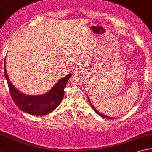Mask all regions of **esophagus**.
<instances>
[{
    "mask_svg": "<svg viewBox=\"0 0 152 152\" xmlns=\"http://www.w3.org/2000/svg\"><path fill=\"white\" fill-rule=\"evenodd\" d=\"M74 71H75V73H81L83 71V69L81 67H77V68L75 69Z\"/></svg>",
    "mask_w": 152,
    "mask_h": 152,
    "instance_id": "1",
    "label": "esophagus"
}]
</instances>
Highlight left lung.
<instances>
[{"label":"left lung","mask_w":152,"mask_h":152,"mask_svg":"<svg viewBox=\"0 0 152 152\" xmlns=\"http://www.w3.org/2000/svg\"><path fill=\"white\" fill-rule=\"evenodd\" d=\"M87 97H88V102H89V104H90V105L91 106V107L93 108V109L94 110V112H95V113H96L97 114H99V116H101L103 117V118H108V119H114V118H114V117H110V116H106V115H104V114H102V113H100V112H99L98 110H97L94 107V106L92 104V103L91 102L90 99H89V97L88 96V95H87Z\"/></svg>","instance_id":"left-lung-1"}]
</instances>
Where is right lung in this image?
<instances>
[{
    "mask_svg": "<svg viewBox=\"0 0 152 152\" xmlns=\"http://www.w3.org/2000/svg\"><path fill=\"white\" fill-rule=\"evenodd\" d=\"M4 64V76L11 96L16 105L21 110L34 116H43L51 113L61 103L64 96V88L71 74H68L59 79L46 93L41 95H29L21 93L14 87L9 79L6 69V59Z\"/></svg>",
    "mask_w": 152,
    "mask_h": 152,
    "instance_id": "add662e5",
    "label": "right lung"
}]
</instances>
